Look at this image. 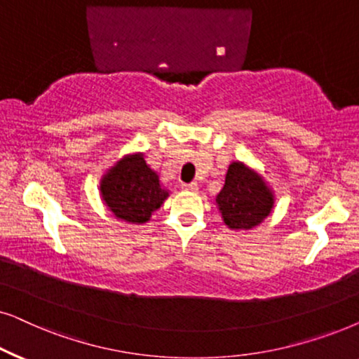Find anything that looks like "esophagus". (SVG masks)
Wrapping results in <instances>:
<instances>
[{"instance_id":"obj_1","label":"esophagus","mask_w":359,"mask_h":359,"mask_svg":"<svg viewBox=\"0 0 359 359\" xmlns=\"http://www.w3.org/2000/svg\"><path fill=\"white\" fill-rule=\"evenodd\" d=\"M181 188L186 191H198V184L196 183H183L181 184Z\"/></svg>"}]
</instances>
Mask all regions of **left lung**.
<instances>
[{
    "instance_id": "8db88e82",
    "label": "left lung",
    "mask_w": 359,
    "mask_h": 359,
    "mask_svg": "<svg viewBox=\"0 0 359 359\" xmlns=\"http://www.w3.org/2000/svg\"><path fill=\"white\" fill-rule=\"evenodd\" d=\"M216 203L231 229H250L269 216L273 198L260 176L242 163H232Z\"/></svg>"
}]
</instances>
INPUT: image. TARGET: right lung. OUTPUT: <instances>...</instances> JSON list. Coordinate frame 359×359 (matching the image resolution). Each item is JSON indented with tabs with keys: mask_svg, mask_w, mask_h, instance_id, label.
<instances>
[{
	"mask_svg": "<svg viewBox=\"0 0 359 359\" xmlns=\"http://www.w3.org/2000/svg\"><path fill=\"white\" fill-rule=\"evenodd\" d=\"M100 191L110 211L133 224L147 222L168 198V191L161 188L158 175L142 155L118 161L102 180Z\"/></svg>",
	"mask_w": 359,
	"mask_h": 359,
	"instance_id": "1",
	"label": "right lung"
}]
</instances>
